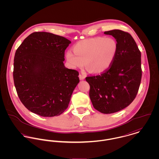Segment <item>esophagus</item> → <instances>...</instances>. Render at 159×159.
Returning a JSON list of instances; mask_svg holds the SVG:
<instances>
[{"label":"esophagus","mask_w":159,"mask_h":159,"mask_svg":"<svg viewBox=\"0 0 159 159\" xmlns=\"http://www.w3.org/2000/svg\"><path fill=\"white\" fill-rule=\"evenodd\" d=\"M85 77H86V76H85L84 74H83V73H80V75H79V78H80V80H84V79L85 78Z\"/></svg>","instance_id":"1"}]
</instances>
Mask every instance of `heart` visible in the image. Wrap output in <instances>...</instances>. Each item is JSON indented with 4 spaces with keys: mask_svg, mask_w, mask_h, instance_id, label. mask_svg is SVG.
<instances>
[{
    "mask_svg": "<svg viewBox=\"0 0 159 159\" xmlns=\"http://www.w3.org/2000/svg\"><path fill=\"white\" fill-rule=\"evenodd\" d=\"M66 53L67 60L73 68L83 67L93 73H101L110 67L117 52V45L110 37H95L81 40Z\"/></svg>",
    "mask_w": 159,
    "mask_h": 159,
    "instance_id": "heart-1",
    "label": "heart"
}]
</instances>
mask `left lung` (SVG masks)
<instances>
[{"instance_id": "obj_1", "label": "left lung", "mask_w": 159, "mask_h": 159, "mask_svg": "<svg viewBox=\"0 0 159 159\" xmlns=\"http://www.w3.org/2000/svg\"><path fill=\"white\" fill-rule=\"evenodd\" d=\"M116 40L117 52L112 65L100 75L88 76L89 97L95 109L113 113L128 107L135 98L141 83V52L132 35L121 30L106 31Z\"/></svg>"}]
</instances>
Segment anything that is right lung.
I'll list each match as a JSON object with an SVG mask.
<instances>
[{
	"instance_id": "1",
	"label": "right lung",
	"mask_w": 159,
	"mask_h": 159,
	"mask_svg": "<svg viewBox=\"0 0 159 159\" xmlns=\"http://www.w3.org/2000/svg\"><path fill=\"white\" fill-rule=\"evenodd\" d=\"M71 42L45 32L24 39L16 51L13 80L18 95L30 111L43 117L62 113L80 81L76 70L66 68L65 51Z\"/></svg>"
}]
</instances>
